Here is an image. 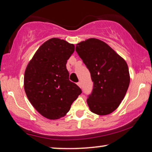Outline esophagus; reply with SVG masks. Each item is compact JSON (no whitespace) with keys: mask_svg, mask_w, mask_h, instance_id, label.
<instances>
[{"mask_svg":"<svg viewBox=\"0 0 152 152\" xmlns=\"http://www.w3.org/2000/svg\"><path fill=\"white\" fill-rule=\"evenodd\" d=\"M77 85H78L79 87H80V88H82V83H81L80 82H79L77 83Z\"/></svg>","mask_w":152,"mask_h":152,"instance_id":"34e87169","label":"esophagus"}]
</instances>
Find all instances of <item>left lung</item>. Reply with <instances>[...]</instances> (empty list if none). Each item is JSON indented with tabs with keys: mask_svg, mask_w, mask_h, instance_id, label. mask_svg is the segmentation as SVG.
I'll list each match as a JSON object with an SVG mask.
<instances>
[{
	"mask_svg": "<svg viewBox=\"0 0 152 152\" xmlns=\"http://www.w3.org/2000/svg\"><path fill=\"white\" fill-rule=\"evenodd\" d=\"M75 50L93 82L92 93L87 99L89 109L99 115L111 113L119 107L129 86L127 64L109 45L97 39L82 41Z\"/></svg>",
	"mask_w": 152,
	"mask_h": 152,
	"instance_id": "obj_1",
	"label": "left lung"
}]
</instances>
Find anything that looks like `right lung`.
Wrapping results in <instances>:
<instances>
[{"label": "right lung", "mask_w": 152, "mask_h": 152, "mask_svg": "<svg viewBox=\"0 0 152 152\" xmlns=\"http://www.w3.org/2000/svg\"><path fill=\"white\" fill-rule=\"evenodd\" d=\"M75 45L52 38L43 43L25 71L24 89L29 101L43 117L57 120L69 111L82 90L69 80L67 60Z\"/></svg>", "instance_id": "add662e5"}]
</instances>
